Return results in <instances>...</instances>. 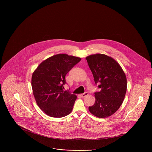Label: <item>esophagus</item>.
Masks as SVG:
<instances>
[{
    "instance_id": "obj_1",
    "label": "esophagus",
    "mask_w": 152,
    "mask_h": 152,
    "mask_svg": "<svg viewBox=\"0 0 152 152\" xmlns=\"http://www.w3.org/2000/svg\"><path fill=\"white\" fill-rule=\"evenodd\" d=\"M89 94L88 93V92H86V93H84V94H81V96L82 97H86V96H87Z\"/></svg>"
}]
</instances>
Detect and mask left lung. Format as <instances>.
I'll use <instances>...</instances> for the list:
<instances>
[{
  "label": "left lung",
  "instance_id": "left-lung-1",
  "mask_svg": "<svg viewBox=\"0 0 152 152\" xmlns=\"http://www.w3.org/2000/svg\"><path fill=\"white\" fill-rule=\"evenodd\" d=\"M86 58L95 84H99L101 89L94 93L95 102L89 107V110L99 118L112 116L124 100L127 89L126 75L118 62L106 55L97 53Z\"/></svg>",
  "mask_w": 152,
  "mask_h": 152
}]
</instances>
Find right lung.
Returning a JSON list of instances; mask_svg holds the SVG:
<instances>
[{"instance_id":"right-lung-1","label":"right lung","mask_w":152,"mask_h":152,"mask_svg":"<svg viewBox=\"0 0 152 152\" xmlns=\"http://www.w3.org/2000/svg\"><path fill=\"white\" fill-rule=\"evenodd\" d=\"M81 59L57 54L44 60L32 73L31 86L35 99L48 116L60 118L72 112L77 96L63 90L65 77Z\"/></svg>"}]
</instances>
